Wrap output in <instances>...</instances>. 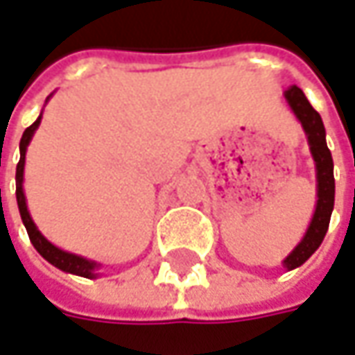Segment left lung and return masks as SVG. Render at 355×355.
<instances>
[{
	"instance_id": "left-lung-1",
	"label": "left lung",
	"mask_w": 355,
	"mask_h": 355,
	"mask_svg": "<svg viewBox=\"0 0 355 355\" xmlns=\"http://www.w3.org/2000/svg\"><path fill=\"white\" fill-rule=\"evenodd\" d=\"M284 99H286L291 112L295 113V117L301 121V125L305 130L309 150H311V156L315 162V177H317V203H315L311 223L306 227L303 240L297 243L295 250L282 260V266L286 270H295L301 264H305L306 260L315 254V250L321 245L325 234H327L331 211H334V201H336V178H334V158H331V152L325 142V125H323L321 115L313 110L305 93L297 85H293L284 91Z\"/></svg>"
}]
</instances>
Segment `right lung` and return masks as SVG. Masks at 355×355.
<instances>
[{
  "label": "right lung",
  "mask_w": 355,
  "mask_h": 355,
  "mask_svg": "<svg viewBox=\"0 0 355 355\" xmlns=\"http://www.w3.org/2000/svg\"><path fill=\"white\" fill-rule=\"evenodd\" d=\"M50 99V97H49ZM46 99V101H49ZM40 119H42V113L38 115V119L26 128L21 140H19V162L16 166V199H17V209H19V215H21V221H24V227L30 236V242L32 245L38 250V254L50 262L52 266H56L58 270L69 274H77V276H83V278H97L99 276V268L101 264H97L95 260H87L83 256H77V254H71V252H64L60 248H56L54 243L49 242L40 230L36 227L34 219L30 217V211H28V205H26V195H24V164H26V150H28V144L32 142V136L34 132L38 130L40 125Z\"/></svg>",
  "instance_id": "add662e5"
}]
</instances>
